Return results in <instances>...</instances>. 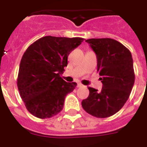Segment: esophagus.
Segmentation results:
<instances>
[{
    "instance_id": "obj_1",
    "label": "esophagus",
    "mask_w": 147,
    "mask_h": 147,
    "mask_svg": "<svg viewBox=\"0 0 147 147\" xmlns=\"http://www.w3.org/2000/svg\"><path fill=\"white\" fill-rule=\"evenodd\" d=\"M81 87H83L82 84H81V83H78V84H77V88H81Z\"/></svg>"
}]
</instances>
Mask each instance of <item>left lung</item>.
<instances>
[{
    "label": "left lung",
    "instance_id": "8db88e82",
    "mask_svg": "<svg viewBox=\"0 0 147 147\" xmlns=\"http://www.w3.org/2000/svg\"><path fill=\"white\" fill-rule=\"evenodd\" d=\"M96 54L97 71L102 90L89 87V96L82 106L90 115L107 118L123 107L135 82L133 60L129 49L117 40L93 38L85 40Z\"/></svg>",
    "mask_w": 147,
    "mask_h": 147
}]
</instances>
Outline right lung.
Wrapping results in <instances>:
<instances>
[{
  "mask_svg": "<svg viewBox=\"0 0 147 147\" xmlns=\"http://www.w3.org/2000/svg\"><path fill=\"white\" fill-rule=\"evenodd\" d=\"M84 38L45 36L28 46L20 61L18 88L30 113L39 119L57 115L67 93L77 85L60 76L67 65V57Z\"/></svg>",
  "mask_w": 147,
  "mask_h": 147,
  "instance_id": "add662e5",
  "label": "right lung"
}]
</instances>
